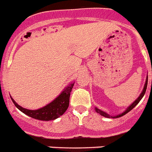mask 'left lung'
<instances>
[{
  "instance_id": "1",
  "label": "left lung",
  "mask_w": 152,
  "mask_h": 152,
  "mask_svg": "<svg viewBox=\"0 0 152 152\" xmlns=\"http://www.w3.org/2000/svg\"><path fill=\"white\" fill-rule=\"evenodd\" d=\"M147 85H148V76H147V77H146V81H145V85H144L143 90H142L141 93L140 94V95L138 96V98H137V99H136L135 101H134V102L132 104H130V105L128 106V107L126 108V110H125L124 111H123L122 113L118 114V115H110L108 113H107V112H105V111H102V110L99 109V108H98L97 107H94V110H95V111L97 112V113L100 114V115H102V116L105 117V118H120V117L123 116V115H124L125 114L128 113V112H129L131 110L133 109V108H134V107H135V106L137 105L138 103H139V102L141 100V98H143L144 95H145V91H146V89H147Z\"/></svg>"
}]
</instances>
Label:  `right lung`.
I'll return each mask as SVG.
<instances>
[{
	"label": "right lung",
	"mask_w": 152,
	"mask_h": 152,
	"mask_svg": "<svg viewBox=\"0 0 152 152\" xmlns=\"http://www.w3.org/2000/svg\"><path fill=\"white\" fill-rule=\"evenodd\" d=\"M75 82L71 83L64 89L59 95L55 98L51 102L48 104L47 105L37 110H30L21 107L17 104V102L11 98L13 103L16 106L17 108L20 110L21 112L27 115L28 116L41 121H51L61 116L67 111L69 105L70 94Z\"/></svg>",
	"instance_id": "add662e5"
}]
</instances>
